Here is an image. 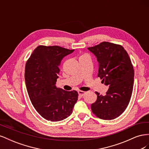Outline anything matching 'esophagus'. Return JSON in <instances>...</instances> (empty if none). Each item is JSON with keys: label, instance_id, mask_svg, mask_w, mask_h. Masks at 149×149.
Segmentation results:
<instances>
[{"label": "esophagus", "instance_id": "34e87169", "mask_svg": "<svg viewBox=\"0 0 149 149\" xmlns=\"http://www.w3.org/2000/svg\"><path fill=\"white\" fill-rule=\"evenodd\" d=\"M78 94L79 95V96H81V97L83 96L84 95V94H85V92L82 91H78Z\"/></svg>", "mask_w": 149, "mask_h": 149}]
</instances>
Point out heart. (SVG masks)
I'll return each instance as SVG.
<instances>
[{
  "instance_id": "b5f03b06",
  "label": "heart",
  "mask_w": 149,
  "mask_h": 149,
  "mask_svg": "<svg viewBox=\"0 0 149 149\" xmlns=\"http://www.w3.org/2000/svg\"><path fill=\"white\" fill-rule=\"evenodd\" d=\"M85 55H83V56H85Z\"/></svg>"
}]
</instances>
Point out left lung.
<instances>
[{
  "instance_id": "8db88e82",
  "label": "left lung",
  "mask_w": 149,
  "mask_h": 149,
  "mask_svg": "<svg viewBox=\"0 0 149 149\" xmlns=\"http://www.w3.org/2000/svg\"><path fill=\"white\" fill-rule=\"evenodd\" d=\"M88 49L97 58V76L109 87L105 96L96 92L92 112L101 119H116L127 108L132 96L134 71L131 60L119 45L104 42Z\"/></svg>"
}]
</instances>
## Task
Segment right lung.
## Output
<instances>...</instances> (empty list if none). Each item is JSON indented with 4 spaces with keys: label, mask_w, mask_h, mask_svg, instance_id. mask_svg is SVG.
<instances>
[{
    "label": "right lung",
    "mask_w": 149,
    "mask_h": 149,
    "mask_svg": "<svg viewBox=\"0 0 149 149\" xmlns=\"http://www.w3.org/2000/svg\"><path fill=\"white\" fill-rule=\"evenodd\" d=\"M73 52L58 46L40 45L26 63L25 79L30 100L36 111L48 120L66 119L77 102V91H65L55 85L61 60Z\"/></svg>",
    "instance_id": "add662e5"
}]
</instances>
